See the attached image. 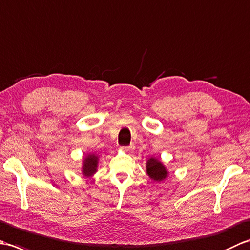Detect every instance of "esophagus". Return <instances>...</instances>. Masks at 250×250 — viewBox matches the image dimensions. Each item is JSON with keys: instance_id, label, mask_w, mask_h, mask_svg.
<instances>
[{"instance_id": "34e87169", "label": "esophagus", "mask_w": 250, "mask_h": 250, "mask_svg": "<svg viewBox=\"0 0 250 250\" xmlns=\"http://www.w3.org/2000/svg\"><path fill=\"white\" fill-rule=\"evenodd\" d=\"M121 148H122V150H125V151L133 150V146H132V145H130V146H124V147H121Z\"/></svg>"}]
</instances>
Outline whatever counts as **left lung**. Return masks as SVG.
I'll return each mask as SVG.
<instances>
[{
  "instance_id": "1",
  "label": "left lung",
  "mask_w": 250,
  "mask_h": 250,
  "mask_svg": "<svg viewBox=\"0 0 250 250\" xmlns=\"http://www.w3.org/2000/svg\"><path fill=\"white\" fill-rule=\"evenodd\" d=\"M147 174L149 175L151 179L160 182V180H163L167 177V172L160 161L155 158H150L147 161Z\"/></svg>"
}]
</instances>
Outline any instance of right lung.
Masks as SVG:
<instances>
[{"label":"right lung","instance_id":"obj_1","mask_svg":"<svg viewBox=\"0 0 250 250\" xmlns=\"http://www.w3.org/2000/svg\"><path fill=\"white\" fill-rule=\"evenodd\" d=\"M97 164H98V157L94 155H89L83 162V172L86 176H91L92 174L97 172Z\"/></svg>","mask_w":250,"mask_h":250}]
</instances>
